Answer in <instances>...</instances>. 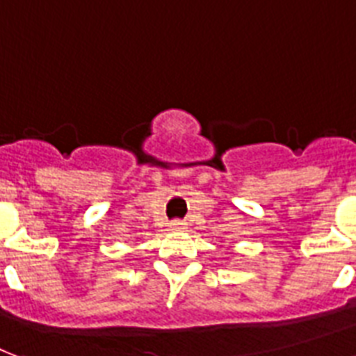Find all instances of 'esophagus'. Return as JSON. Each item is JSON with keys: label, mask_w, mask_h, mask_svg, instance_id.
<instances>
[{"label": "esophagus", "mask_w": 356, "mask_h": 356, "mask_svg": "<svg viewBox=\"0 0 356 356\" xmlns=\"http://www.w3.org/2000/svg\"><path fill=\"white\" fill-rule=\"evenodd\" d=\"M170 229L180 231V229H186V223H184V221H180V219H175V221H170Z\"/></svg>", "instance_id": "obj_1"}]
</instances>
